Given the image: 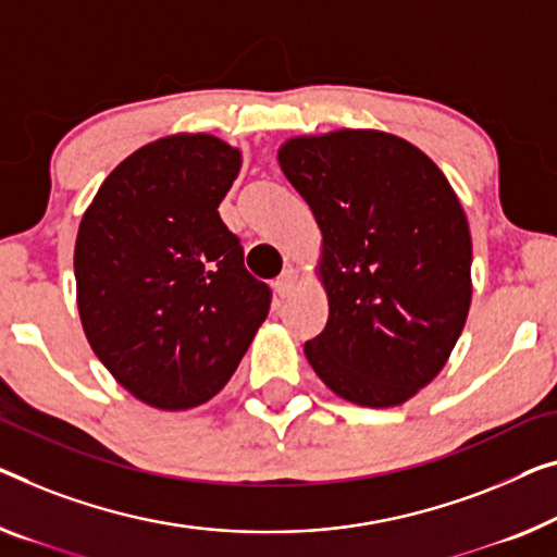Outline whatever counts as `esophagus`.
Instances as JSON below:
<instances>
[{
  "mask_svg": "<svg viewBox=\"0 0 557 557\" xmlns=\"http://www.w3.org/2000/svg\"><path fill=\"white\" fill-rule=\"evenodd\" d=\"M295 280H297L295 272L293 270H285L275 282H272V289H275V295L280 297V300H285V297L293 295Z\"/></svg>",
  "mask_w": 557,
  "mask_h": 557,
  "instance_id": "obj_1",
  "label": "esophagus"
}]
</instances>
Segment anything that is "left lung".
<instances>
[{
  "label": "left lung",
  "mask_w": 557,
  "mask_h": 557,
  "mask_svg": "<svg viewBox=\"0 0 557 557\" xmlns=\"http://www.w3.org/2000/svg\"><path fill=\"white\" fill-rule=\"evenodd\" d=\"M280 168L322 232L330 318L305 355L332 393L393 408L450 358L470 310L472 243L425 152L375 129L297 137Z\"/></svg>",
  "instance_id": "8db88e82"
}]
</instances>
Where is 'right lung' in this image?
Segmentation results:
<instances>
[{"label":"right lung","mask_w":557,"mask_h":557,"mask_svg":"<svg viewBox=\"0 0 557 557\" xmlns=\"http://www.w3.org/2000/svg\"><path fill=\"white\" fill-rule=\"evenodd\" d=\"M239 152L174 135L102 182L74 245L85 335L114 380L160 410L197 408L227 385L270 312L218 207Z\"/></svg>","instance_id":"add662e5"}]
</instances>
